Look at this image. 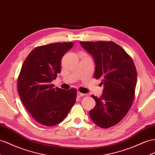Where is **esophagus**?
<instances>
[{
  "label": "esophagus",
  "instance_id": "34e87169",
  "mask_svg": "<svg viewBox=\"0 0 155 155\" xmlns=\"http://www.w3.org/2000/svg\"><path fill=\"white\" fill-rule=\"evenodd\" d=\"M84 96V94H82V93H81V92H77V97H82V96Z\"/></svg>",
  "mask_w": 155,
  "mask_h": 155
}]
</instances>
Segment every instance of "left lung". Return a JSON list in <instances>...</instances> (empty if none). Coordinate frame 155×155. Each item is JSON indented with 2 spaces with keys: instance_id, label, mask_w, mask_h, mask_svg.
Masks as SVG:
<instances>
[{
  "instance_id": "1",
  "label": "left lung",
  "mask_w": 155,
  "mask_h": 155,
  "mask_svg": "<svg viewBox=\"0 0 155 155\" xmlns=\"http://www.w3.org/2000/svg\"><path fill=\"white\" fill-rule=\"evenodd\" d=\"M80 43L94 58V78H100L104 85L100 98L92 96L96 105L90 110V117L101 128H110L122 120L133 104L137 82L136 66L132 58L114 42Z\"/></svg>"
}]
</instances>
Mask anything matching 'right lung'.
Instances as JSON below:
<instances>
[{"mask_svg":"<svg viewBox=\"0 0 155 155\" xmlns=\"http://www.w3.org/2000/svg\"><path fill=\"white\" fill-rule=\"evenodd\" d=\"M73 45L65 42L37 46L23 63L18 80L19 96L31 115L42 125L59 124L76 101V89L54 88L51 84L60 73L62 57Z\"/></svg>","mask_w":155,"mask_h":155,"instance_id":"obj_1","label":"right lung"}]
</instances>
